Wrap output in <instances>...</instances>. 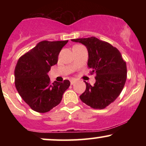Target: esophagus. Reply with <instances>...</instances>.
Here are the masks:
<instances>
[{"mask_svg": "<svg viewBox=\"0 0 146 146\" xmlns=\"http://www.w3.org/2000/svg\"><path fill=\"white\" fill-rule=\"evenodd\" d=\"M70 82H71V85H73V84H74L75 82H76V80H74V79H72V80H70Z\"/></svg>", "mask_w": 146, "mask_h": 146, "instance_id": "34e87169", "label": "esophagus"}]
</instances>
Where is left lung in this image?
Segmentation results:
<instances>
[{
	"label": "left lung",
	"instance_id": "left-lung-1",
	"mask_svg": "<svg viewBox=\"0 0 146 146\" xmlns=\"http://www.w3.org/2000/svg\"><path fill=\"white\" fill-rule=\"evenodd\" d=\"M86 46L88 66L95 73L94 86L85 82L86 90L80 100L95 109H104L118 98L127 78L126 63L116 47L95 37L72 39Z\"/></svg>",
	"mask_w": 146,
	"mask_h": 146
}]
</instances>
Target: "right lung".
Returning <instances> with one entry per match:
<instances>
[{"instance_id": "1", "label": "right lung", "mask_w": 146, "mask_h": 146, "mask_svg": "<svg viewBox=\"0 0 146 146\" xmlns=\"http://www.w3.org/2000/svg\"><path fill=\"white\" fill-rule=\"evenodd\" d=\"M68 40L40 42L22 56L14 71L15 86L23 100L31 109L46 113L61 102L70 86L67 80L51 83L48 72L58 63V55Z\"/></svg>"}]
</instances>
